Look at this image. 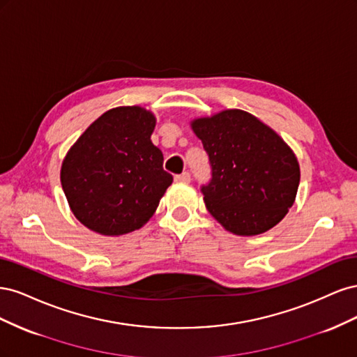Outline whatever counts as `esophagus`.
<instances>
[{
  "label": "esophagus",
  "mask_w": 357,
  "mask_h": 357,
  "mask_svg": "<svg viewBox=\"0 0 357 357\" xmlns=\"http://www.w3.org/2000/svg\"><path fill=\"white\" fill-rule=\"evenodd\" d=\"M176 181H181V183H189L190 181V174H189V172H181V174H177L176 177Z\"/></svg>",
  "instance_id": "esophagus-1"
}]
</instances>
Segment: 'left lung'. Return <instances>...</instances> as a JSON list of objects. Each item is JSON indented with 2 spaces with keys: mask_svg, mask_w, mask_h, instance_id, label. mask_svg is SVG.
<instances>
[{
  "mask_svg": "<svg viewBox=\"0 0 357 357\" xmlns=\"http://www.w3.org/2000/svg\"><path fill=\"white\" fill-rule=\"evenodd\" d=\"M190 125L210 160L211 180L201 192L213 218L235 235L274 228L294 205L301 178L283 138L243 110H223Z\"/></svg>",
  "mask_w": 357,
  "mask_h": 357,
  "instance_id": "left-lung-1",
  "label": "left lung"
}]
</instances>
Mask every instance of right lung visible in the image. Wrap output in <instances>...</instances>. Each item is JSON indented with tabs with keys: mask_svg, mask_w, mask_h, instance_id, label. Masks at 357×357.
I'll list each match as a JSON object with an SVG mask.
<instances>
[{
	"mask_svg": "<svg viewBox=\"0 0 357 357\" xmlns=\"http://www.w3.org/2000/svg\"><path fill=\"white\" fill-rule=\"evenodd\" d=\"M155 116L143 107H116L86 129L68 150L61 185L73 214L101 235L139 229L172 183L152 143Z\"/></svg>",
	"mask_w": 357,
	"mask_h": 357,
	"instance_id": "right-lung-1",
	"label": "right lung"
}]
</instances>
